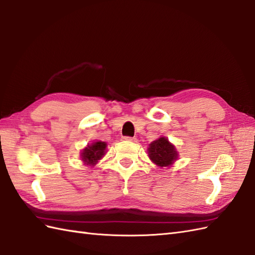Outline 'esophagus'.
<instances>
[{
    "mask_svg": "<svg viewBox=\"0 0 255 255\" xmlns=\"http://www.w3.org/2000/svg\"><path fill=\"white\" fill-rule=\"evenodd\" d=\"M123 139L125 141H131V142H135V140H137L134 137H124Z\"/></svg>",
    "mask_w": 255,
    "mask_h": 255,
    "instance_id": "1",
    "label": "esophagus"
}]
</instances>
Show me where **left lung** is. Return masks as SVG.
<instances>
[{"label": "left lung", "instance_id": "1", "mask_svg": "<svg viewBox=\"0 0 255 255\" xmlns=\"http://www.w3.org/2000/svg\"><path fill=\"white\" fill-rule=\"evenodd\" d=\"M149 156L157 166H169L176 161L177 151L166 138H159L149 145Z\"/></svg>", "mask_w": 255, "mask_h": 255}]
</instances>
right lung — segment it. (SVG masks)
I'll return each mask as SVG.
<instances>
[{
    "label": "right lung",
    "instance_id": "right-lung-1",
    "mask_svg": "<svg viewBox=\"0 0 255 255\" xmlns=\"http://www.w3.org/2000/svg\"><path fill=\"white\" fill-rule=\"evenodd\" d=\"M106 149V143L102 141H97L92 143L91 145H88L86 149L82 151L81 156L82 161L87 165H91L93 166L99 159L104 155V151Z\"/></svg>",
    "mask_w": 255,
    "mask_h": 255
}]
</instances>
